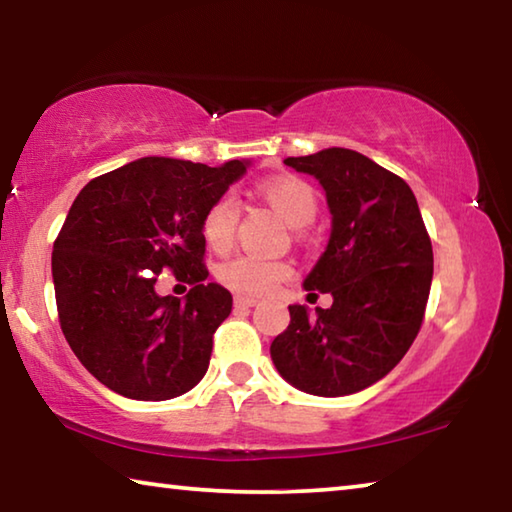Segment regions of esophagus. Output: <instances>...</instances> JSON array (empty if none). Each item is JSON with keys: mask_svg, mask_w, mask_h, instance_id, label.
Masks as SVG:
<instances>
[{"mask_svg": "<svg viewBox=\"0 0 512 512\" xmlns=\"http://www.w3.org/2000/svg\"><path fill=\"white\" fill-rule=\"evenodd\" d=\"M259 300L255 298H246V296H237L235 298V307H255Z\"/></svg>", "mask_w": 512, "mask_h": 512, "instance_id": "1", "label": "esophagus"}]
</instances>
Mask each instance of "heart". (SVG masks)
<instances>
[{
  "mask_svg": "<svg viewBox=\"0 0 512 512\" xmlns=\"http://www.w3.org/2000/svg\"><path fill=\"white\" fill-rule=\"evenodd\" d=\"M259 192L282 214L291 228H305L318 214L316 189L296 176H275L259 185ZM239 207L235 196L223 194L210 205L203 219V237L216 253L228 250L237 232ZM216 277L223 287L246 298H259L271 293L277 284L291 277V266L280 259H264L257 255H235L219 266Z\"/></svg>",
  "mask_w": 512,
  "mask_h": 512,
  "instance_id": "heart-1",
  "label": "heart"
}]
</instances>
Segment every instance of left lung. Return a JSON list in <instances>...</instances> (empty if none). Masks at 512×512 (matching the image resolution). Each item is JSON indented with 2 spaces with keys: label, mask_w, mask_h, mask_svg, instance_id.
Listing matches in <instances>:
<instances>
[{
  "label": "left lung",
  "mask_w": 512,
  "mask_h": 512,
  "mask_svg": "<svg viewBox=\"0 0 512 512\" xmlns=\"http://www.w3.org/2000/svg\"><path fill=\"white\" fill-rule=\"evenodd\" d=\"M284 164L325 189L332 232L302 287L334 302L314 316L289 305L291 323L271 343V359L302 393H359L384 379L420 332L431 239L411 187L366 155L332 146Z\"/></svg>",
  "instance_id": "1"
}]
</instances>
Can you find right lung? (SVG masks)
Wrapping results in <instances>:
<instances>
[{
    "label": "right lung",
    "instance_id": "add662e5",
    "mask_svg": "<svg viewBox=\"0 0 512 512\" xmlns=\"http://www.w3.org/2000/svg\"><path fill=\"white\" fill-rule=\"evenodd\" d=\"M248 167L151 155L90 180L69 207L51 255L60 329L110 391L162 402L205 377L232 296L205 282L203 219ZM162 267L193 284L183 301L154 293Z\"/></svg>",
    "mask_w": 512,
    "mask_h": 512
}]
</instances>
